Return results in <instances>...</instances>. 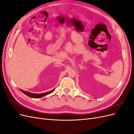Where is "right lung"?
I'll return each mask as SVG.
<instances>
[{
  "instance_id": "1",
  "label": "right lung",
  "mask_w": 134,
  "mask_h": 134,
  "mask_svg": "<svg viewBox=\"0 0 134 134\" xmlns=\"http://www.w3.org/2000/svg\"><path fill=\"white\" fill-rule=\"evenodd\" d=\"M55 89L54 90H52L51 91L49 92H45V93H40V94H36V93H30V92H28L27 91H23L21 89H19L20 91H21L22 93H23L24 94H25L26 95H27V96L31 97V98H41V97H43L44 96H45L48 94H50L52 92H53L55 90Z\"/></svg>"
}]
</instances>
